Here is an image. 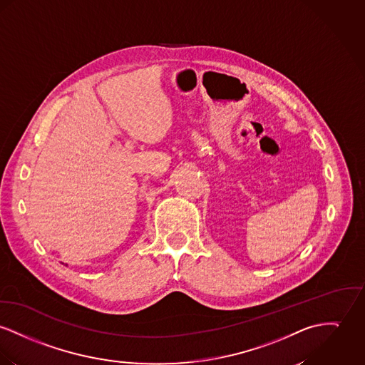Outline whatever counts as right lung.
<instances>
[{
  "mask_svg": "<svg viewBox=\"0 0 365 365\" xmlns=\"http://www.w3.org/2000/svg\"><path fill=\"white\" fill-rule=\"evenodd\" d=\"M65 265H68V264H65Z\"/></svg>",
  "mask_w": 365,
  "mask_h": 365,
  "instance_id": "1",
  "label": "right lung"
}]
</instances>
